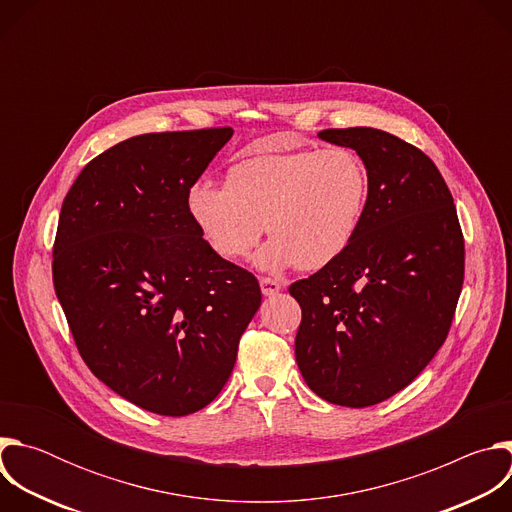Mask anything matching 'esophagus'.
<instances>
[{
  "mask_svg": "<svg viewBox=\"0 0 512 512\" xmlns=\"http://www.w3.org/2000/svg\"><path fill=\"white\" fill-rule=\"evenodd\" d=\"M259 283H261L263 296H275L277 291L283 287V283L279 279H273V277H261Z\"/></svg>",
  "mask_w": 512,
  "mask_h": 512,
  "instance_id": "34e87169",
  "label": "esophagus"
}]
</instances>
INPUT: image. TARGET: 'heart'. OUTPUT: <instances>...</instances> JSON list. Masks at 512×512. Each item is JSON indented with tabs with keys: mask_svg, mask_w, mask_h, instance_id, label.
Here are the masks:
<instances>
[{
	"mask_svg": "<svg viewBox=\"0 0 512 512\" xmlns=\"http://www.w3.org/2000/svg\"><path fill=\"white\" fill-rule=\"evenodd\" d=\"M369 188L367 164L346 145L275 150L235 162L229 184L198 178L186 206L218 257H245L265 229L271 239L255 257L259 267L318 271L354 241Z\"/></svg>",
	"mask_w": 512,
	"mask_h": 512,
	"instance_id": "heart-1",
	"label": "heart"
}]
</instances>
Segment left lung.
Returning a JSON list of instances; mask_svg holds the SVG:
<instances>
[{
	"label": "left lung",
	"mask_w": 512,
	"mask_h": 512,
	"mask_svg": "<svg viewBox=\"0 0 512 512\" xmlns=\"http://www.w3.org/2000/svg\"><path fill=\"white\" fill-rule=\"evenodd\" d=\"M369 170V202L350 247L289 285L302 308L296 360L308 387L344 407L405 389L446 342L464 283V235L440 170L373 127L324 129Z\"/></svg>",
	"instance_id": "8db88e82"
}]
</instances>
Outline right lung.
<instances>
[{
	"instance_id": "1",
	"label": "right lung",
	"mask_w": 512,
	"mask_h": 512,
	"mask_svg": "<svg viewBox=\"0 0 512 512\" xmlns=\"http://www.w3.org/2000/svg\"><path fill=\"white\" fill-rule=\"evenodd\" d=\"M231 127L143 133L70 186L52 279L91 373L158 415L206 407L229 381L261 306L259 281L200 237L186 196Z\"/></svg>"
}]
</instances>
